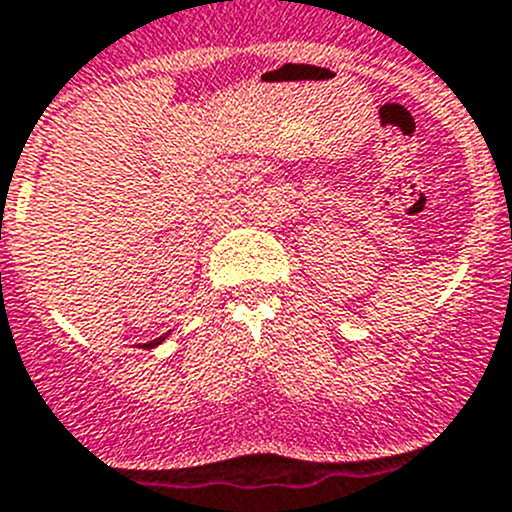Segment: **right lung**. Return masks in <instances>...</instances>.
<instances>
[{"instance_id": "obj_1", "label": "right lung", "mask_w": 512, "mask_h": 512, "mask_svg": "<svg viewBox=\"0 0 512 512\" xmlns=\"http://www.w3.org/2000/svg\"><path fill=\"white\" fill-rule=\"evenodd\" d=\"M161 341H164V338H156V341H148V343H143V348H154V346H159Z\"/></svg>"}]
</instances>
